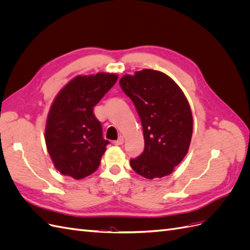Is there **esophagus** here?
Returning <instances> with one entry per match:
<instances>
[{"label": "esophagus", "mask_w": 250, "mask_h": 250, "mask_svg": "<svg viewBox=\"0 0 250 250\" xmlns=\"http://www.w3.org/2000/svg\"><path fill=\"white\" fill-rule=\"evenodd\" d=\"M124 143V137L123 135H120V137L118 138V140L117 141H115L113 142V144H115V145H122V144Z\"/></svg>", "instance_id": "esophagus-1"}]
</instances>
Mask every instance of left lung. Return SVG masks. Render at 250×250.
Listing matches in <instances>:
<instances>
[{"instance_id": "8db88e82", "label": "left lung", "mask_w": 250, "mask_h": 250, "mask_svg": "<svg viewBox=\"0 0 250 250\" xmlns=\"http://www.w3.org/2000/svg\"><path fill=\"white\" fill-rule=\"evenodd\" d=\"M141 119L145 148L130 160L139 175L161 178L171 174L188 153L193 117L185 94L168 75L145 69L120 79Z\"/></svg>"}]
</instances>
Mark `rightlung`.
<instances>
[{"instance_id":"add662e5","label":"right lung","mask_w":250,"mask_h":250,"mask_svg":"<svg viewBox=\"0 0 250 250\" xmlns=\"http://www.w3.org/2000/svg\"><path fill=\"white\" fill-rule=\"evenodd\" d=\"M118 80V75L98 73L72 79L53 101L44 138L51 160L63 175L75 179L93 174L109 144L103 139L94 107Z\"/></svg>"}]
</instances>
